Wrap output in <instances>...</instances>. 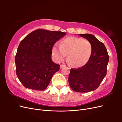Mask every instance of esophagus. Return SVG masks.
<instances>
[{"label":"esophagus","instance_id":"34e87169","mask_svg":"<svg viewBox=\"0 0 122 122\" xmlns=\"http://www.w3.org/2000/svg\"><path fill=\"white\" fill-rule=\"evenodd\" d=\"M66 67V65H60V68H62L64 67Z\"/></svg>","mask_w":122,"mask_h":122}]
</instances>
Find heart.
I'll return each instance as SVG.
<instances>
[{
    "label": "heart",
    "mask_w": 122,
    "mask_h": 122,
    "mask_svg": "<svg viewBox=\"0 0 122 122\" xmlns=\"http://www.w3.org/2000/svg\"><path fill=\"white\" fill-rule=\"evenodd\" d=\"M92 47L87 40L70 36L62 39L60 46L55 45L52 49L55 60L60 62L67 54L69 61L76 67H81L86 65L90 60Z\"/></svg>",
    "instance_id": "1"
}]
</instances>
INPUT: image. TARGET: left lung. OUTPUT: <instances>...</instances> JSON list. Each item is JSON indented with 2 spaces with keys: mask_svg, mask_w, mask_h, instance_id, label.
I'll list each match as a JSON object with an SVG mask.
<instances>
[{
  "mask_svg": "<svg viewBox=\"0 0 122 122\" xmlns=\"http://www.w3.org/2000/svg\"><path fill=\"white\" fill-rule=\"evenodd\" d=\"M79 36L91 43L92 54L84 66L71 69L68 81L74 91L87 93L96 90L106 76L109 56L104 44L94 35L86 34Z\"/></svg>",
  "mask_w": 122,
  "mask_h": 122,
  "instance_id": "left-lung-1",
  "label": "left lung"
}]
</instances>
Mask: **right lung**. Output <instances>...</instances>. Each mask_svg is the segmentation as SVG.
Returning <instances> with one entry per match:
<instances>
[{
	"instance_id": "1",
	"label": "right lung",
	"mask_w": 122,
	"mask_h": 122,
	"mask_svg": "<svg viewBox=\"0 0 122 122\" xmlns=\"http://www.w3.org/2000/svg\"><path fill=\"white\" fill-rule=\"evenodd\" d=\"M66 34L38 29L21 41L15 60L17 76L25 87L36 91L47 87L60 66L51 60L52 47Z\"/></svg>"
}]
</instances>
